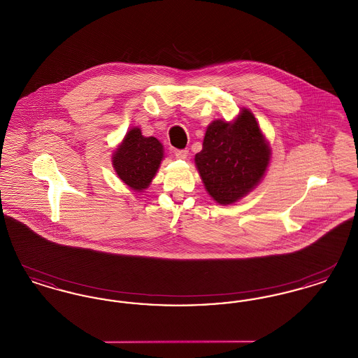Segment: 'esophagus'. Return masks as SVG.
<instances>
[{
	"label": "esophagus",
	"mask_w": 358,
	"mask_h": 358,
	"mask_svg": "<svg viewBox=\"0 0 358 358\" xmlns=\"http://www.w3.org/2000/svg\"><path fill=\"white\" fill-rule=\"evenodd\" d=\"M187 154H189V152H187V149L176 150V157H177V158H180V159H185L187 157Z\"/></svg>",
	"instance_id": "34e87169"
}]
</instances>
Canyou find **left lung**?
Returning <instances> with one entry per match:
<instances>
[{
  "label": "left lung",
  "instance_id": "1",
  "mask_svg": "<svg viewBox=\"0 0 358 358\" xmlns=\"http://www.w3.org/2000/svg\"><path fill=\"white\" fill-rule=\"evenodd\" d=\"M271 149L254 114L241 108L234 122L213 120L194 162L206 192L222 205L247 196L264 177Z\"/></svg>",
  "mask_w": 358,
  "mask_h": 358
}]
</instances>
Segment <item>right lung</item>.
<instances>
[{
  "mask_svg": "<svg viewBox=\"0 0 358 358\" xmlns=\"http://www.w3.org/2000/svg\"><path fill=\"white\" fill-rule=\"evenodd\" d=\"M162 158V143L154 136H142L139 127H133L113 154V166L123 184L142 192L150 185Z\"/></svg>",
  "mask_w": 358,
  "mask_h": 358,
  "instance_id": "add662e5",
  "label": "right lung"
}]
</instances>
